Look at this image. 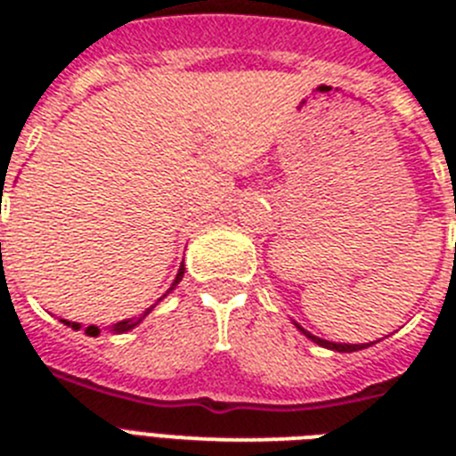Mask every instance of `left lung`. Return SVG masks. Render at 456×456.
<instances>
[{
  "label": "left lung",
  "mask_w": 456,
  "mask_h": 456,
  "mask_svg": "<svg viewBox=\"0 0 456 456\" xmlns=\"http://www.w3.org/2000/svg\"><path fill=\"white\" fill-rule=\"evenodd\" d=\"M301 329V326H299ZM301 331H304V329H301ZM305 336L310 338V340L313 342H317V345H322V347H326V349H336V352H358V349H365V347H370V345H342V342H329V340H322V338H315V336H310L308 331H304Z\"/></svg>",
  "instance_id": "1"
}]
</instances>
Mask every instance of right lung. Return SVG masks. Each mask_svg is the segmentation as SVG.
Listing matches in <instances>:
<instances>
[{
	"instance_id": "right-lung-1",
	"label": "right lung",
	"mask_w": 456,
	"mask_h": 456,
	"mask_svg": "<svg viewBox=\"0 0 456 456\" xmlns=\"http://www.w3.org/2000/svg\"><path fill=\"white\" fill-rule=\"evenodd\" d=\"M183 273H184V265H180V272H178V276H175V281H173V285H178L180 281H183ZM173 289V288H171ZM151 310V308H148ZM148 310H146V315H148ZM146 315H141V317H132V320H127V322H118V324L114 326V331H118V333H123V331H130V329H134L136 324H139L141 320H143V317ZM63 324H68V326H72V329H79V324H75V322H66V320H61ZM86 333L88 336H98L100 333V329L98 326H86Z\"/></svg>"
}]
</instances>
